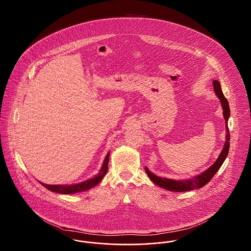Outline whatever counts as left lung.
Listing matches in <instances>:
<instances>
[{"label": "left lung", "mask_w": 251, "mask_h": 251, "mask_svg": "<svg viewBox=\"0 0 251 251\" xmlns=\"http://www.w3.org/2000/svg\"><path fill=\"white\" fill-rule=\"evenodd\" d=\"M213 84H214V87H215V94L220 100L221 105L223 108V115H224L225 123H226V130H227L226 142H225L224 148H223L221 153L219 154L217 160L215 161V164L212 167H209L207 170H205L199 176H196L193 179H187V180H175V179L160 178L154 174L151 173L149 171V169L147 167H145V170H146L149 178L151 179L155 184L159 185L160 187L165 188V189L169 190V191L174 192L191 191V190L196 189V188H198V189L201 188L205 184H207L211 179H213L215 173L218 171V169L220 168V167L223 164V162L225 161L227 153H228V150H229V138L230 137H229V131H228V128H227V120H228L230 111H229V106H228L227 99L225 98V96L222 92L220 83L217 80H214Z\"/></svg>", "instance_id": "8db88e82"}]
</instances>
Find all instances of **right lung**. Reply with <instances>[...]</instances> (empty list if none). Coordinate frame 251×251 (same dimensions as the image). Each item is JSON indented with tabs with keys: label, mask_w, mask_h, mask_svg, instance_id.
Instances as JSON below:
<instances>
[{
	"label": "right lung",
	"mask_w": 251,
	"mask_h": 251,
	"mask_svg": "<svg viewBox=\"0 0 251 251\" xmlns=\"http://www.w3.org/2000/svg\"><path fill=\"white\" fill-rule=\"evenodd\" d=\"M109 155H110V153L108 152L107 155L104 159L103 165L100 168V172L98 173V175L94 178L87 179V180L83 181L81 183L72 184V185H50V184L42 183L40 181L39 182L50 191L55 192V193H59V194H74V193H78V192L86 191V190H88V189H90V188H92V187L97 185L104 177V175L107 173Z\"/></svg>",
	"instance_id": "1"
}]
</instances>
